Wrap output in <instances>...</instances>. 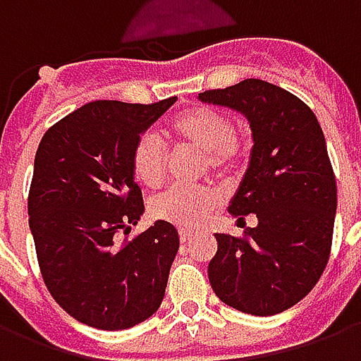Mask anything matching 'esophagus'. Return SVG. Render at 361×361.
Masks as SVG:
<instances>
[{"mask_svg":"<svg viewBox=\"0 0 361 361\" xmlns=\"http://www.w3.org/2000/svg\"><path fill=\"white\" fill-rule=\"evenodd\" d=\"M191 238H193V234H191L189 230H180V240H181V243H188L189 240H191Z\"/></svg>","mask_w":361,"mask_h":361,"instance_id":"obj_1","label":"esophagus"}]
</instances>
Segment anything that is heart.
<instances>
[{
	"mask_svg": "<svg viewBox=\"0 0 361 361\" xmlns=\"http://www.w3.org/2000/svg\"><path fill=\"white\" fill-rule=\"evenodd\" d=\"M173 141L203 152L204 168L216 176H228L242 166L247 145L234 131L226 114L199 106L183 111L170 123ZM135 180L147 188H158L168 172V149L154 133H142L131 150ZM219 204V195L211 188H170L152 197L149 211L152 219L183 230H193L209 219Z\"/></svg>",
	"mask_w": 361,
	"mask_h": 361,
	"instance_id": "1",
	"label": "heart"
}]
</instances>
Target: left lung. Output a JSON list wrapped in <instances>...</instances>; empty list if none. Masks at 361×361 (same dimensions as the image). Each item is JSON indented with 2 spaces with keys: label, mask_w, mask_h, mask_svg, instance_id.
<instances>
[{
  "label": "left lung",
  "mask_w": 361,
  "mask_h": 361,
  "mask_svg": "<svg viewBox=\"0 0 361 361\" xmlns=\"http://www.w3.org/2000/svg\"><path fill=\"white\" fill-rule=\"evenodd\" d=\"M199 100L242 111L253 133L250 168L228 207L257 226L240 238L216 234L209 280L222 302L259 317L303 300L325 271L333 245L336 180L315 114L261 79L204 90Z\"/></svg>",
  "instance_id": "left-lung-1"
}]
</instances>
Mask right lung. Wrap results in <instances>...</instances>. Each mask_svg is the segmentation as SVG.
<instances>
[{
    "label": "right lung",
    "mask_w": 361,
    "mask_h": 361,
    "mask_svg": "<svg viewBox=\"0 0 361 361\" xmlns=\"http://www.w3.org/2000/svg\"><path fill=\"white\" fill-rule=\"evenodd\" d=\"M178 98L154 104L96 100L44 133L28 191V226L51 298L102 331L139 325L160 307L180 250L158 220L118 243L145 211L131 170L135 142Z\"/></svg>",
    "instance_id": "obj_1"
}]
</instances>
